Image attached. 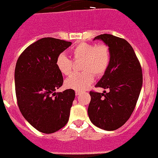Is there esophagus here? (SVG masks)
<instances>
[{"instance_id":"obj_1","label":"esophagus","mask_w":158,"mask_h":158,"mask_svg":"<svg viewBox=\"0 0 158 158\" xmlns=\"http://www.w3.org/2000/svg\"><path fill=\"white\" fill-rule=\"evenodd\" d=\"M81 94V92H79V91H76V95H79Z\"/></svg>"}]
</instances>
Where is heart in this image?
I'll return each instance as SVG.
<instances>
[{
	"mask_svg": "<svg viewBox=\"0 0 158 158\" xmlns=\"http://www.w3.org/2000/svg\"><path fill=\"white\" fill-rule=\"evenodd\" d=\"M73 60H81L80 73H73L65 82L67 88L76 91H83L92 83L94 74L101 76L106 72L111 62V52L106 44L80 43L72 49ZM56 65L59 71L64 76H69L73 70V62L64 54H60Z\"/></svg>",
	"mask_w": 158,
	"mask_h": 158,
	"instance_id": "heart-1",
	"label": "heart"
}]
</instances>
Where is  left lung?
Returning a JSON list of instances; mask_svg holds the SVG:
<instances>
[{
	"label": "left lung",
	"mask_w": 158,
	"mask_h": 158,
	"mask_svg": "<svg viewBox=\"0 0 158 158\" xmlns=\"http://www.w3.org/2000/svg\"><path fill=\"white\" fill-rule=\"evenodd\" d=\"M95 40H102L111 52L109 68L95 85L109 92H89L88 114L96 127L114 131L128 120L135 109L142 87V69L127 40L111 34L98 35Z\"/></svg>",
	"instance_id": "1"
}]
</instances>
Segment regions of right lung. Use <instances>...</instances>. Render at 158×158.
<instances>
[{"instance_id": "1", "label": "right lung", "mask_w": 158, "mask_h": 158, "mask_svg": "<svg viewBox=\"0 0 158 158\" xmlns=\"http://www.w3.org/2000/svg\"><path fill=\"white\" fill-rule=\"evenodd\" d=\"M71 44L56 38H42L27 47L16 64L14 79L19 109L30 125L42 133H54L69 121L75 91L55 92L63 83L56 61Z\"/></svg>"}]
</instances>
